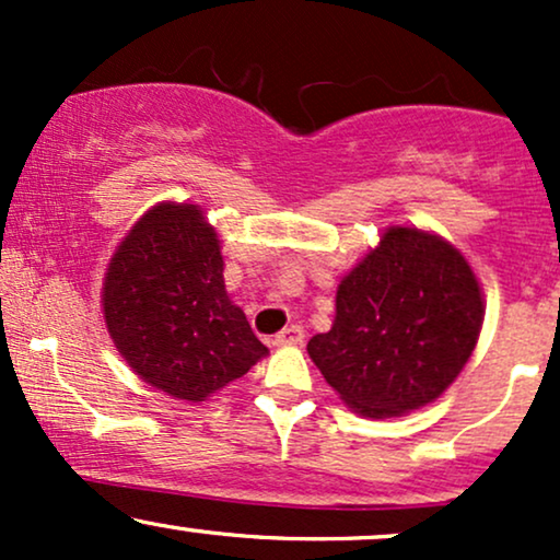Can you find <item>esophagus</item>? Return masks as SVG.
Listing matches in <instances>:
<instances>
[{
  "label": "esophagus",
  "instance_id": "obj_1",
  "mask_svg": "<svg viewBox=\"0 0 560 560\" xmlns=\"http://www.w3.org/2000/svg\"><path fill=\"white\" fill-rule=\"evenodd\" d=\"M302 339H305V329H302L300 324H292V326H287V329H281L279 334H276L273 345H300Z\"/></svg>",
  "mask_w": 560,
  "mask_h": 560
}]
</instances>
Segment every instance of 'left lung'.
Wrapping results in <instances>:
<instances>
[{"label": "left lung", "mask_w": 560, "mask_h": 560, "mask_svg": "<svg viewBox=\"0 0 560 560\" xmlns=\"http://www.w3.org/2000/svg\"><path fill=\"white\" fill-rule=\"evenodd\" d=\"M481 292L458 249L419 229H389L337 289L331 331L313 363L358 413H408L460 374L481 329Z\"/></svg>", "instance_id": "left-lung-1"}]
</instances>
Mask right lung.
Instances as JSON below:
<instances>
[{"instance_id":"right-lung-1","label":"right lung","mask_w":560,"mask_h":560,"mask_svg":"<svg viewBox=\"0 0 560 560\" xmlns=\"http://www.w3.org/2000/svg\"><path fill=\"white\" fill-rule=\"evenodd\" d=\"M102 302L120 355L178 400H205L268 352L231 305L215 231L195 205L141 218L107 268Z\"/></svg>"}]
</instances>
